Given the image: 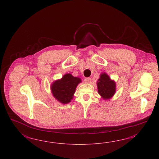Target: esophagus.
I'll list each match as a JSON object with an SVG mask.
<instances>
[{"label": "esophagus", "mask_w": 159, "mask_h": 159, "mask_svg": "<svg viewBox=\"0 0 159 159\" xmlns=\"http://www.w3.org/2000/svg\"><path fill=\"white\" fill-rule=\"evenodd\" d=\"M92 81V79L90 77H87L84 79V82L86 83H90Z\"/></svg>", "instance_id": "esophagus-1"}]
</instances>
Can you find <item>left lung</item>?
Returning <instances> with one entry per match:
<instances>
[{
    "label": "left lung",
    "mask_w": 159,
    "mask_h": 159,
    "mask_svg": "<svg viewBox=\"0 0 159 159\" xmlns=\"http://www.w3.org/2000/svg\"><path fill=\"white\" fill-rule=\"evenodd\" d=\"M98 93L105 100L111 99L116 92V83L106 73H102L97 81Z\"/></svg>",
    "instance_id": "left-lung-1"
}]
</instances>
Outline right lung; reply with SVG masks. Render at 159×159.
<instances>
[{"instance_id":"add662e5","label":"right lung","mask_w":159,"mask_h":159,"mask_svg":"<svg viewBox=\"0 0 159 159\" xmlns=\"http://www.w3.org/2000/svg\"><path fill=\"white\" fill-rule=\"evenodd\" d=\"M81 82L80 78L66 73L61 79L55 80L51 84V90L52 96L63 104H68L72 100L77 85Z\"/></svg>"}]
</instances>
